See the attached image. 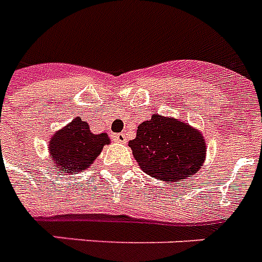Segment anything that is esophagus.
<instances>
[{
    "label": "esophagus",
    "instance_id": "esophagus-1",
    "mask_svg": "<svg viewBox=\"0 0 262 262\" xmlns=\"http://www.w3.org/2000/svg\"><path fill=\"white\" fill-rule=\"evenodd\" d=\"M113 138L116 140L117 142H121V144H124V142H126V136L124 135V133H117V135L113 136Z\"/></svg>",
    "mask_w": 262,
    "mask_h": 262
}]
</instances>
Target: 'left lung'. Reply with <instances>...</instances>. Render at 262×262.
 Instances as JSON below:
<instances>
[{"label": "left lung", "instance_id": "8db88e82", "mask_svg": "<svg viewBox=\"0 0 262 262\" xmlns=\"http://www.w3.org/2000/svg\"><path fill=\"white\" fill-rule=\"evenodd\" d=\"M129 146L142 171L165 183L191 178L206 159V141L201 132L159 114L138 125Z\"/></svg>", "mask_w": 262, "mask_h": 262}]
</instances>
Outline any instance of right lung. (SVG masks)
<instances>
[{"label": "right lung", "instance_id": "add662e5", "mask_svg": "<svg viewBox=\"0 0 262 262\" xmlns=\"http://www.w3.org/2000/svg\"><path fill=\"white\" fill-rule=\"evenodd\" d=\"M110 144L106 133L94 135L86 121L75 117L67 126L57 130L48 144L51 160L63 173L82 172L94 163L103 146Z\"/></svg>", "mask_w": 262, "mask_h": 262}]
</instances>
